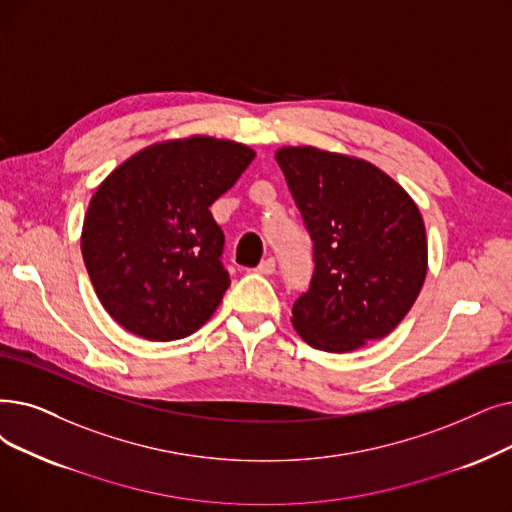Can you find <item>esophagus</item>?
Wrapping results in <instances>:
<instances>
[{"mask_svg": "<svg viewBox=\"0 0 512 512\" xmlns=\"http://www.w3.org/2000/svg\"><path fill=\"white\" fill-rule=\"evenodd\" d=\"M255 272H259V274H263V276L274 274V272H276V259H274V257L263 259V261L257 265V268H255Z\"/></svg>", "mask_w": 512, "mask_h": 512, "instance_id": "obj_1", "label": "esophagus"}]
</instances>
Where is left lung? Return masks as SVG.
Masks as SVG:
<instances>
[{
	"label": "left lung",
	"instance_id": "obj_1",
	"mask_svg": "<svg viewBox=\"0 0 512 512\" xmlns=\"http://www.w3.org/2000/svg\"><path fill=\"white\" fill-rule=\"evenodd\" d=\"M316 270L293 326L316 349L347 353L406 318L427 278L425 221L412 196L376 165L316 146L276 150Z\"/></svg>",
	"mask_w": 512,
	"mask_h": 512
}]
</instances>
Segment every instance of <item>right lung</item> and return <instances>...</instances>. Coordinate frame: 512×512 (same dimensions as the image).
I'll list each match as a JSON object with an SVG mask.
<instances>
[{
  "label": "right lung",
  "mask_w": 512,
  "mask_h": 512,
  "mask_svg": "<svg viewBox=\"0 0 512 512\" xmlns=\"http://www.w3.org/2000/svg\"><path fill=\"white\" fill-rule=\"evenodd\" d=\"M253 159L232 140H167L131 154L98 186L81 253L100 303L131 335L184 339L215 314L230 276L209 207Z\"/></svg>",
  "instance_id": "right-lung-1"
}]
</instances>
